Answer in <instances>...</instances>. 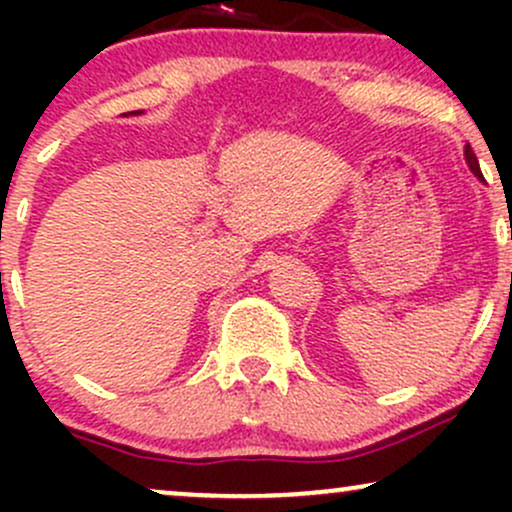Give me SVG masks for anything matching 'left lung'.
<instances>
[{
  "instance_id": "left-lung-1",
  "label": "left lung",
  "mask_w": 512,
  "mask_h": 512,
  "mask_svg": "<svg viewBox=\"0 0 512 512\" xmlns=\"http://www.w3.org/2000/svg\"><path fill=\"white\" fill-rule=\"evenodd\" d=\"M464 158H467V163H469V170H472L474 175H477L479 180H484V175H481V170H479V161H477V156H474V151H472V146H464Z\"/></svg>"
}]
</instances>
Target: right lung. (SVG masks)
I'll list each match as a JSON object with an SVG mask.
<instances>
[{
  "instance_id": "add662e5",
  "label": "right lung",
  "mask_w": 512,
  "mask_h": 512,
  "mask_svg": "<svg viewBox=\"0 0 512 512\" xmlns=\"http://www.w3.org/2000/svg\"><path fill=\"white\" fill-rule=\"evenodd\" d=\"M134 113H139V110H134Z\"/></svg>"
}]
</instances>
